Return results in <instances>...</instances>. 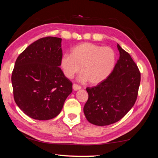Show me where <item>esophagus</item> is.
<instances>
[{"label": "esophagus", "instance_id": "obj_1", "mask_svg": "<svg viewBox=\"0 0 158 158\" xmlns=\"http://www.w3.org/2000/svg\"><path fill=\"white\" fill-rule=\"evenodd\" d=\"M72 87H73V89L74 90V91H77V90H79L81 89V86H80V85L77 84H74Z\"/></svg>", "mask_w": 158, "mask_h": 158}]
</instances>
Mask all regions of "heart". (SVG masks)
Returning <instances> with one entry per match:
<instances>
[{"instance_id":"1","label":"heart","mask_w":158,"mask_h":158,"mask_svg":"<svg viewBox=\"0 0 158 158\" xmlns=\"http://www.w3.org/2000/svg\"><path fill=\"white\" fill-rule=\"evenodd\" d=\"M116 52L110 46L82 43L71 50L70 56L64 55L60 67L64 76L71 79L81 67V79L96 85L105 81L116 63Z\"/></svg>"}]
</instances>
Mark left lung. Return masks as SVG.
<instances>
[{
    "label": "left lung",
    "instance_id": "8db88e82",
    "mask_svg": "<svg viewBox=\"0 0 158 158\" xmlns=\"http://www.w3.org/2000/svg\"><path fill=\"white\" fill-rule=\"evenodd\" d=\"M119 58L110 76L96 86L88 87V101L84 107L87 120L106 126L127 114L136 101L141 73L128 52L117 44Z\"/></svg>",
    "mask_w": 158,
    "mask_h": 158
}]
</instances>
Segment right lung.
<instances>
[{
	"label": "right lung",
	"mask_w": 158,
	"mask_h": 158,
	"mask_svg": "<svg viewBox=\"0 0 158 158\" xmlns=\"http://www.w3.org/2000/svg\"><path fill=\"white\" fill-rule=\"evenodd\" d=\"M62 39L48 36L34 41L19 55L12 73L13 96L24 113L48 120L61 112L72 83L60 68Z\"/></svg>",
	"instance_id": "obj_1"
}]
</instances>
